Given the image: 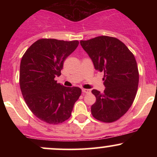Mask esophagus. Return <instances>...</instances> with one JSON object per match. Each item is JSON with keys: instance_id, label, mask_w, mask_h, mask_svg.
<instances>
[{"instance_id": "34e87169", "label": "esophagus", "mask_w": 157, "mask_h": 157, "mask_svg": "<svg viewBox=\"0 0 157 157\" xmlns=\"http://www.w3.org/2000/svg\"><path fill=\"white\" fill-rule=\"evenodd\" d=\"M82 91L85 94H89L91 92V90L90 89H82Z\"/></svg>"}]
</instances>
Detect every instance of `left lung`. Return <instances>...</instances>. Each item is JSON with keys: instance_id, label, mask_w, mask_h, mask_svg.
Listing matches in <instances>:
<instances>
[{"instance_id": "obj_1", "label": "left lung", "mask_w": 157, "mask_h": 157, "mask_svg": "<svg viewBox=\"0 0 157 157\" xmlns=\"http://www.w3.org/2000/svg\"><path fill=\"white\" fill-rule=\"evenodd\" d=\"M80 45L92 60L97 71L104 72L103 93L91 91L96 102L92 116L104 122L116 121L130 109L136 97L139 71L134 55L116 37L99 36Z\"/></svg>"}]
</instances>
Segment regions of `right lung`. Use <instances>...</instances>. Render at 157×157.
<instances>
[{"label":"right lung","mask_w":157,"mask_h":157,"mask_svg":"<svg viewBox=\"0 0 157 157\" xmlns=\"http://www.w3.org/2000/svg\"><path fill=\"white\" fill-rule=\"evenodd\" d=\"M77 40L40 39L30 46L21 59L20 87L29 109L42 121L58 124L71 117L80 97L78 87L57 83L63 63L78 46Z\"/></svg>","instance_id":"obj_1"}]
</instances>
